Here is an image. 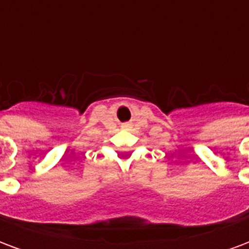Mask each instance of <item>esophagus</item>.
<instances>
[{
	"label": "esophagus",
	"mask_w": 249,
	"mask_h": 249,
	"mask_svg": "<svg viewBox=\"0 0 249 249\" xmlns=\"http://www.w3.org/2000/svg\"><path fill=\"white\" fill-rule=\"evenodd\" d=\"M129 126H130L129 124H124V125H123V128H129Z\"/></svg>",
	"instance_id": "34e87169"
}]
</instances>
